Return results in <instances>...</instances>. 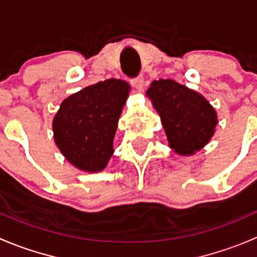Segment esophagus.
I'll return each instance as SVG.
<instances>
[{"label": "esophagus", "instance_id": "esophagus-1", "mask_svg": "<svg viewBox=\"0 0 257 257\" xmlns=\"http://www.w3.org/2000/svg\"><path fill=\"white\" fill-rule=\"evenodd\" d=\"M132 84L134 85V88H136L138 92H142V90H143V87H144V78L142 76L137 77V78L132 79Z\"/></svg>", "mask_w": 257, "mask_h": 257}]
</instances>
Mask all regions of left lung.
I'll list each match as a JSON object with an SVG mask.
<instances>
[{"instance_id": "obj_1", "label": "left lung", "mask_w": 257, "mask_h": 257, "mask_svg": "<svg viewBox=\"0 0 257 257\" xmlns=\"http://www.w3.org/2000/svg\"><path fill=\"white\" fill-rule=\"evenodd\" d=\"M147 97L160 115L168 143L177 154H195L212 138L217 114L200 93L175 80L159 79L152 82Z\"/></svg>"}]
</instances>
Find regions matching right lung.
I'll return each instance as SVG.
<instances>
[{"mask_svg": "<svg viewBox=\"0 0 257 257\" xmlns=\"http://www.w3.org/2000/svg\"><path fill=\"white\" fill-rule=\"evenodd\" d=\"M129 90L125 80L110 78L83 88L61 103L52 121L54 143L77 169H105Z\"/></svg>", "mask_w": 257, "mask_h": 257, "instance_id": "1", "label": "right lung"}]
</instances>
